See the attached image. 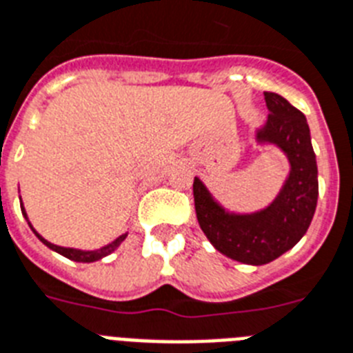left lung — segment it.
<instances>
[{
	"label": "left lung",
	"mask_w": 353,
	"mask_h": 353,
	"mask_svg": "<svg viewBox=\"0 0 353 353\" xmlns=\"http://www.w3.org/2000/svg\"><path fill=\"white\" fill-rule=\"evenodd\" d=\"M270 116L256 130L259 145H274L288 159L290 172L276 199L261 210H226L205 183L194 179L197 221L223 256L245 265H266L297 245L316 214L319 183L316 154L305 114L276 92H265Z\"/></svg>",
	"instance_id": "obj_1"
}]
</instances>
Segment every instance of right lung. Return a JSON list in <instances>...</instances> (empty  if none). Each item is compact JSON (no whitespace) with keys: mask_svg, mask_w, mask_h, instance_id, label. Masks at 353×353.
<instances>
[{"mask_svg":"<svg viewBox=\"0 0 353 353\" xmlns=\"http://www.w3.org/2000/svg\"><path fill=\"white\" fill-rule=\"evenodd\" d=\"M21 212H23V216H25V219L28 221V217H27V212H25V208H23V203H21ZM28 226L32 228V232L37 236V239L43 243V245H47L50 250L57 252V254H61V256H65L67 259H72V261H77V263H94V261H99L103 259V257H107L110 256L112 252L116 250L117 246L121 245L123 241H125V237L128 236V232H125V234H121L119 237H116L114 241L108 243V245L101 246V248H97V250H79V248H65V246H57L54 245V243L47 241L45 237L39 236L36 230H34V226L30 225V221H28Z\"/></svg>","mask_w":353,"mask_h":353,"instance_id":"1","label":"right lung"}]
</instances>
